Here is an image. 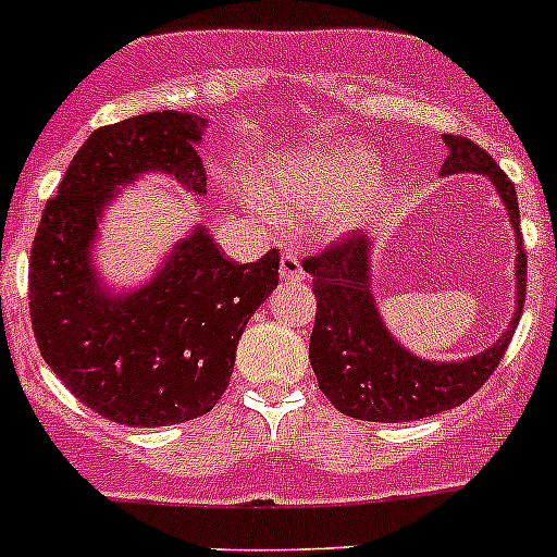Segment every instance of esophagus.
I'll return each mask as SVG.
<instances>
[{
  "mask_svg": "<svg viewBox=\"0 0 557 557\" xmlns=\"http://www.w3.org/2000/svg\"><path fill=\"white\" fill-rule=\"evenodd\" d=\"M280 277H283L285 283H301V280L307 277L305 267H301V261L294 252H283V258H280Z\"/></svg>",
  "mask_w": 557,
  "mask_h": 557,
  "instance_id": "34e87169",
  "label": "esophagus"
}]
</instances>
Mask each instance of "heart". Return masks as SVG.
Segmentation results:
<instances>
[{"label":"heart","mask_w":557,"mask_h":557,"mask_svg":"<svg viewBox=\"0 0 557 557\" xmlns=\"http://www.w3.org/2000/svg\"><path fill=\"white\" fill-rule=\"evenodd\" d=\"M256 194L277 223L305 221L314 237L339 239L377 218L391 185L377 174V153L369 145L331 139L274 156Z\"/></svg>","instance_id":"heart-1"}]
</instances>
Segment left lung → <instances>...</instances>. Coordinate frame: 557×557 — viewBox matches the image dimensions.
I'll return each instance as SVG.
<instances>
[{"label":"left lung","instance_id":"obj_1","mask_svg":"<svg viewBox=\"0 0 557 557\" xmlns=\"http://www.w3.org/2000/svg\"><path fill=\"white\" fill-rule=\"evenodd\" d=\"M442 174H485L496 185L518 239L515 314L507 331L482 352L460 361H429L409 352L387 331L372 290V243L350 237L320 256L305 258L312 274L318 314L310 336V363L320 391L339 412L372 423H407L458 407L496 372L525 305V250L520 237L518 194L496 161L466 137L445 134Z\"/></svg>","mask_w":557,"mask_h":557}]
</instances>
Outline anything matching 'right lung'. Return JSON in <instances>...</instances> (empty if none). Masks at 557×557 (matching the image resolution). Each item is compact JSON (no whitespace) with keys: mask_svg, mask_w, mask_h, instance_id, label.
Wrapping results in <instances>:
<instances>
[{"mask_svg":"<svg viewBox=\"0 0 557 557\" xmlns=\"http://www.w3.org/2000/svg\"><path fill=\"white\" fill-rule=\"evenodd\" d=\"M207 117L164 110L102 126L83 143L45 205L29 263L39 352L86 407L112 423L156 429L210 412L226 393L239 336L277 288L280 252L223 258L205 226L172 247L139 288L115 294L94 267L102 212L123 185L170 174L207 194L196 148Z\"/></svg>","mask_w":557,"mask_h":557,"instance_id":"right-lung-1","label":"right lung"}]
</instances>
